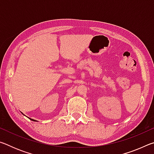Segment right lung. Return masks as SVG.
Returning a JSON list of instances; mask_svg holds the SVG:
<instances>
[{
  "instance_id": "1",
  "label": "right lung",
  "mask_w": 154,
  "mask_h": 154,
  "mask_svg": "<svg viewBox=\"0 0 154 154\" xmlns=\"http://www.w3.org/2000/svg\"><path fill=\"white\" fill-rule=\"evenodd\" d=\"M30 120H32V121H34V122H37V121H36V120H35V119H31V118H29Z\"/></svg>"
}]
</instances>
